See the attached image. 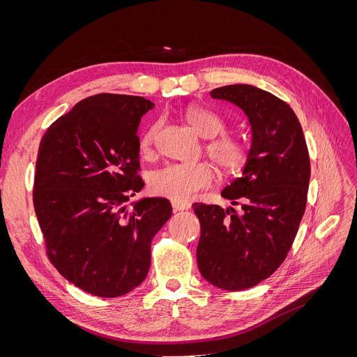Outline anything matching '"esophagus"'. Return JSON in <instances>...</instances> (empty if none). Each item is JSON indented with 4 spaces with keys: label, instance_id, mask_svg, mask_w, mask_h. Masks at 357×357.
I'll return each instance as SVG.
<instances>
[{
    "label": "esophagus",
    "instance_id": "esophagus-1",
    "mask_svg": "<svg viewBox=\"0 0 357 357\" xmlns=\"http://www.w3.org/2000/svg\"><path fill=\"white\" fill-rule=\"evenodd\" d=\"M172 208H174V211L189 210V208H190V204H188V202H176V201H172Z\"/></svg>",
    "mask_w": 357,
    "mask_h": 357
}]
</instances>
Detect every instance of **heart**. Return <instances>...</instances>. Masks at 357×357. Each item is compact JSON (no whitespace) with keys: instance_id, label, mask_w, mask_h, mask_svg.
<instances>
[{"instance_id":"heart-1","label":"heart","mask_w":357,"mask_h":357,"mask_svg":"<svg viewBox=\"0 0 357 357\" xmlns=\"http://www.w3.org/2000/svg\"><path fill=\"white\" fill-rule=\"evenodd\" d=\"M188 123L195 131L208 138L205 143V153L214 162L223 174H235L241 171L250 158V147L243 138L223 134L226 121L215 112L202 105H190L185 112ZM160 122L150 125L139 139L142 155L150 158L153 155ZM215 172L208 162L195 164H169L155 171L150 177V190L155 195L164 197L176 202H189L197 193L211 186Z\"/></svg>"}]
</instances>
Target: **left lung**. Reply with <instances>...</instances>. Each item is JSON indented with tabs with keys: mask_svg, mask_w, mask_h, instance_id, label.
<instances>
[{
	"mask_svg": "<svg viewBox=\"0 0 357 357\" xmlns=\"http://www.w3.org/2000/svg\"><path fill=\"white\" fill-rule=\"evenodd\" d=\"M210 95L240 107L253 139L243 177L222 192L241 211L192 205L201 223L198 268L215 287L250 289L277 271L295 241L307 205L308 147L295 112L275 95L252 84L222 86Z\"/></svg>",
	"mask_w": 357,
	"mask_h": 357,
	"instance_id": "obj_1",
	"label": "left lung"
}]
</instances>
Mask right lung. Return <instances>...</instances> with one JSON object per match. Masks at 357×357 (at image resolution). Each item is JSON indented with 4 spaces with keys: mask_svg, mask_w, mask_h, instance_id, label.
Segmentation results:
<instances>
[{
    "mask_svg": "<svg viewBox=\"0 0 357 357\" xmlns=\"http://www.w3.org/2000/svg\"><path fill=\"white\" fill-rule=\"evenodd\" d=\"M153 105L143 96H89L53 122L38 147L32 202L46 255L95 296L143 283L153 236L172 214L165 198L123 205L144 186L137 129Z\"/></svg>",
    "mask_w": 357,
    "mask_h": 357,
    "instance_id": "right-lung-1",
    "label": "right lung"
}]
</instances>
